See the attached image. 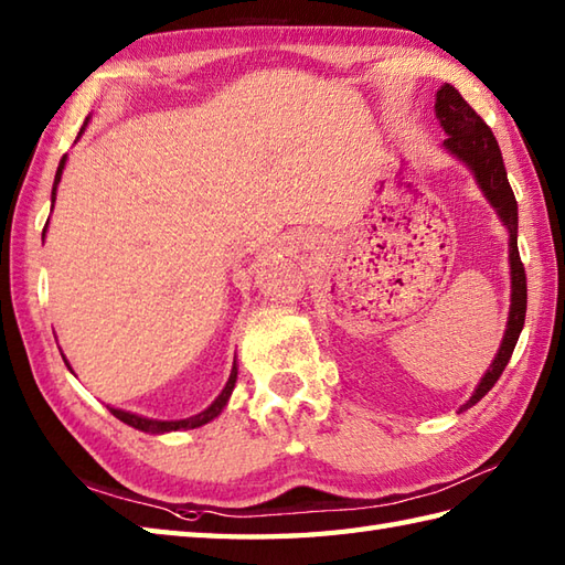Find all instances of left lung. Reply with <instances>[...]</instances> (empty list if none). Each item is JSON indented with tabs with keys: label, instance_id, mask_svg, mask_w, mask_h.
I'll use <instances>...</instances> for the list:
<instances>
[{
	"label": "left lung",
	"instance_id": "obj_1",
	"mask_svg": "<svg viewBox=\"0 0 565 565\" xmlns=\"http://www.w3.org/2000/svg\"><path fill=\"white\" fill-rule=\"evenodd\" d=\"M435 116L440 120V128L445 130L447 140L443 142L445 152L459 159L463 167L471 171V177L479 185L483 198L495 210L498 220L503 222L508 230V260H510V311H508V326L500 341L498 353L486 370L479 386L473 388L471 398L459 411H467L473 404L491 392L493 384L503 374L505 365L510 362L512 350L518 345V338L524 326V315H527V278H524V266L520 260L518 250V200L508 183V171L503 164V154H500L498 140L493 137L491 128L476 116V110L463 102L461 94L452 84H443L435 94Z\"/></svg>",
	"mask_w": 565,
	"mask_h": 565
}]
</instances>
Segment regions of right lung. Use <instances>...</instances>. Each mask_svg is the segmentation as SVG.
Returning <instances> with one entry per match:
<instances>
[{
	"label": "right lung",
	"instance_id": "obj_1",
	"mask_svg": "<svg viewBox=\"0 0 565 565\" xmlns=\"http://www.w3.org/2000/svg\"><path fill=\"white\" fill-rule=\"evenodd\" d=\"M86 122H89V118L84 120V128H86ZM84 128H82V132H84ZM82 132H79V137H82ZM79 137H77V140H79ZM77 140H74V142H77ZM65 164H67V154L62 157L60 167H57V173H55L53 193H50V203H53V205H55L57 185H60V179H62V171H65ZM45 232H47V224H45V230H43V236H45ZM60 353H62V350H60ZM62 360H65V365L70 367V362H67V358H65V355H62ZM70 372H72V367H70ZM236 374H239V365H236V360H234L232 372H230V380H227V384H224V388L220 392V396H217L215 401H212V404H210L205 411L195 413V416H191V418H181V420H159V418L137 416V413L122 411V408H113V406H108V411H110L113 416H116L118 420H122L125 425H130V428H135V430H142V433L164 435V433H177V430H193V428H200V425H205V423H210V420H215V418L220 416V413L224 411V406H227V401H230V396H232V392H234Z\"/></svg>",
	"mask_w": 565,
	"mask_h": 565
}]
</instances>
